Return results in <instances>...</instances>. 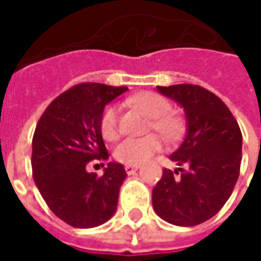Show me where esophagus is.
<instances>
[{"instance_id": "esophagus-1", "label": "esophagus", "mask_w": 261, "mask_h": 261, "mask_svg": "<svg viewBox=\"0 0 261 261\" xmlns=\"http://www.w3.org/2000/svg\"><path fill=\"white\" fill-rule=\"evenodd\" d=\"M125 172L128 173V175H133L137 169H138V165H125L124 166Z\"/></svg>"}]
</instances>
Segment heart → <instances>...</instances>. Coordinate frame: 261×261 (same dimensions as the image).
Segmentation results:
<instances>
[{"instance_id": "obj_1", "label": "heart", "mask_w": 261, "mask_h": 261, "mask_svg": "<svg viewBox=\"0 0 261 261\" xmlns=\"http://www.w3.org/2000/svg\"><path fill=\"white\" fill-rule=\"evenodd\" d=\"M128 103L140 109L148 117H151L149 130L161 133L168 140H176L181 136L183 120L170 113L172 103L156 92H141L128 99ZM100 133L105 140L112 141L119 134V109L116 105H109L100 116ZM161 137L151 134L144 138H124L114 148V158L121 164L140 165L161 151Z\"/></svg>"}]
</instances>
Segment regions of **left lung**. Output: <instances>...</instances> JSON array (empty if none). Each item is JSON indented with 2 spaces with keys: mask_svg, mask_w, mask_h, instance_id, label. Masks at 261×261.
Returning a JSON list of instances; mask_svg holds the SVG:
<instances>
[{
  "mask_svg": "<svg viewBox=\"0 0 261 261\" xmlns=\"http://www.w3.org/2000/svg\"><path fill=\"white\" fill-rule=\"evenodd\" d=\"M158 91L185 109L186 137L169 158L186 168L164 169L152 189L153 210L169 224L194 226L213 218L233 192L241 172V128L228 106L202 86L179 84Z\"/></svg>",
  "mask_w": 261,
  "mask_h": 261,
  "instance_id": "1",
  "label": "left lung"
}]
</instances>
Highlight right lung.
Wrapping results in <instances>:
<instances>
[{"label":"right lung","instance_id":"add662e5","mask_svg":"<svg viewBox=\"0 0 261 261\" xmlns=\"http://www.w3.org/2000/svg\"><path fill=\"white\" fill-rule=\"evenodd\" d=\"M127 89L82 82L56 97L37 121L33 180L54 215L74 228L102 225L116 213L124 166L109 162L102 176L86 166L109 158L99 121L105 106Z\"/></svg>","mask_w":261,"mask_h":261}]
</instances>
